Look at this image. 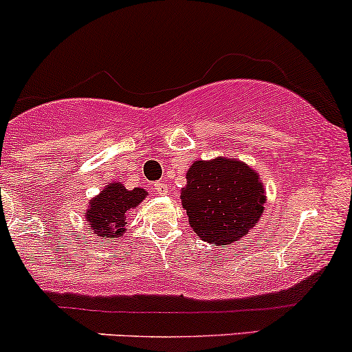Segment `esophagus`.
Wrapping results in <instances>:
<instances>
[{
	"label": "esophagus",
	"instance_id": "obj_1",
	"mask_svg": "<svg viewBox=\"0 0 352 352\" xmlns=\"http://www.w3.org/2000/svg\"><path fill=\"white\" fill-rule=\"evenodd\" d=\"M153 189H155L156 195H160V196L168 195V184H164V183H155L153 184Z\"/></svg>",
	"mask_w": 352,
	"mask_h": 352
}]
</instances>
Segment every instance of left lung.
<instances>
[{
	"instance_id": "obj_1",
	"label": "left lung",
	"mask_w": 352,
	"mask_h": 352,
	"mask_svg": "<svg viewBox=\"0 0 352 352\" xmlns=\"http://www.w3.org/2000/svg\"><path fill=\"white\" fill-rule=\"evenodd\" d=\"M179 197L189 226L212 246L244 238L259 223L266 204L259 173L238 157L224 156L189 166Z\"/></svg>"
}]
</instances>
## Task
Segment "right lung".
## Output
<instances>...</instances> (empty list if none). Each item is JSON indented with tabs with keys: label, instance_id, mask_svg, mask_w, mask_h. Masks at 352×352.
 <instances>
[{
	"label": "right lung",
	"instance_id": "obj_1",
	"mask_svg": "<svg viewBox=\"0 0 352 352\" xmlns=\"http://www.w3.org/2000/svg\"><path fill=\"white\" fill-rule=\"evenodd\" d=\"M146 196L148 191L143 188L126 189L123 184L114 181L106 184L100 195L91 197L82 216L98 239L114 241L126 232L128 212L136 209Z\"/></svg>",
	"mask_w": 352,
	"mask_h": 352
}]
</instances>
